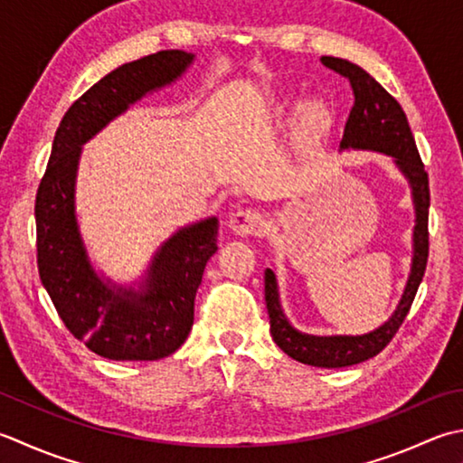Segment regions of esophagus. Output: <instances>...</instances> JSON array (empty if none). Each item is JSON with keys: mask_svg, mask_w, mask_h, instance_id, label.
Returning <instances> with one entry per match:
<instances>
[{"mask_svg": "<svg viewBox=\"0 0 463 463\" xmlns=\"http://www.w3.org/2000/svg\"><path fill=\"white\" fill-rule=\"evenodd\" d=\"M232 232L241 234V237H249V234H260L262 232V221L257 211L244 208V211L234 213L229 221Z\"/></svg>", "mask_w": 463, "mask_h": 463, "instance_id": "esophagus-1", "label": "esophagus"}]
</instances>
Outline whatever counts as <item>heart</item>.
<instances>
[{"label":"heart","mask_w":463,"mask_h":463,"mask_svg":"<svg viewBox=\"0 0 463 463\" xmlns=\"http://www.w3.org/2000/svg\"><path fill=\"white\" fill-rule=\"evenodd\" d=\"M329 124V112L321 102H309L303 106V126L309 130H323Z\"/></svg>","instance_id":"heart-1"}]
</instances>
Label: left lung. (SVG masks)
I'll use <instances>...</instances> for the list:
<instances>
[{
    "instance_id": "8db88e82",
    "label": "left lung",
    "mask_w": 463,
    "mask_h": 463,
    "mask_svg": "<svg viewBox=\"0 0 463 463\" xmlns=\"http://www.w3.org/2000/svg\"><path fill=\"white\" fill-rule=\"evenodd\" d=\"M321 61L323 66L349 78L353 94H355V102H353L345 130H343L339 150H369L392 158L395 168L402 172L407 184H410L415 211L411 267L402 298L392 317L369 333L309 335L295 329L291 321L287 319L283 305H280L275 270H265V301L273 341L298 364L333 369L349 367L375 357L393 339V335L402 327L403 319L410 313L425 273V265H428L430 180L420 158L418 146H415L410 122H407V116L402 110V106L397 104V99L357 63L331 56H323Z\"/></svg>"
}]
</instances>
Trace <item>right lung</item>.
Returning <instances> with one entry per match:
<instances>
[{
  "label": "right lung",
  "instance_id": "right-lung-1",
  "mask_svg": "<svg viewBox=\"0 0 463 463\" xmlns=\"http://www.w3.org/2000/svg\"><path fill=\"white\" fill-rule=\"evenodd\" d=\"M194 58L184 50H162L124 63L70 106L53 136L35 196L40 279L63 325L99 357L172 355L193 329L194 297L219 249L216 216L180 226L156 249L142 277L122 285L96 270L76 213L81 146L142 98L183 78Z\"/></svg>",
  "mask_w": 463,
  "mask_h": 463
}]
</instances>
